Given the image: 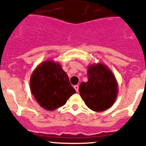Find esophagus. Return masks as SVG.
Wrapping results in <instances>:
<instances>
[{
	"instance_id": "obj_1",
	"label": "esophagus",
	"mask_w": 146,
	"mask_h": 146,
	"mask_svg": "<svg viewBox=\"0 0 146 146\" xmlns=\"http://www.w3.org/2000/svg\"><path fill=\"white\" fill-rule=\"evenodd\" d=\"M74 89H75V91H77V92H78V91H79V86L78 85H76V86H74Z\"/></svg>"
}]
</instances>
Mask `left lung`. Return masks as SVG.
<instances>
[{"label": "left lung", "instance_id": "left-lung-1", "mask_svg": "<svg viewBox=\"0 0 146 146\" xmlns=\"http://www.w3.org/2000/svg\"><path fill=\"white\" fill-rule=\"evenodd\" d=\"M80 94L88 108L102 112L113 105L118 96V82L112 71L102 63L88 67V81L81 82Z\"/></svg>", "mask_w": 146, "mask_h": 146}]
</instances>
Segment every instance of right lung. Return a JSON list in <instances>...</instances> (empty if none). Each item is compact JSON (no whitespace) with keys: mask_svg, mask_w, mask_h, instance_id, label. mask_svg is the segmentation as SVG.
Instances as JSON below:
<instances>
[{"mask_svg":"<svg viewBox=\"0 0 146 146\" xmlns=\"http://www.w3.org/2000/svg\"><path fill=\"white\" fill-rule=\"evenodd\" d=\"M30 88L40 106L50 111L64 106L76 93L61 65L52 60L42 62L34 69Z\"/></svg>","mask_w":146,"mask_h":146,"instance_id":"1","label":"right lung"}]
</instances>
